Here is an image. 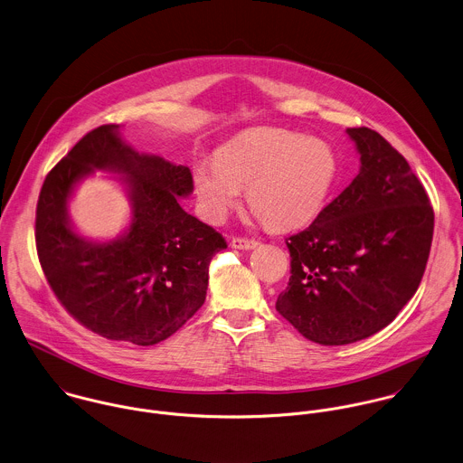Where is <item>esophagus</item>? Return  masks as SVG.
<instances>
[{
  "label": "esophagus",
  "instance_id": "obj_1",
  "mask_svg": "<svg viewBox=\"0 0 463 463\" xmlns=\"http://www.w3.org/2000/svg\"><path fill=\"white\" fill-rule=\"evenodd\" d=\"M232 249H241V250H249V249H256L258 241L256 240H249V238H232L231 240Z\"/></svg>",
  "mask_w": 463,
  "mask_h": 463
}]
</instances>
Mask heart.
Segmentation results:
<instances>
[{"mask_svg": "<svg viewBox=\"0 0 463 463\" xmlns=\"http://www.w3.org/2000/svg\"><path fill=\"white\" fill-rule=\"evenodd\" d=\"M329 143L279 128L245 132L194 166L193 181L207 220L222 223L247 189L250 209L272 229L311 222L336 181Z\"/></svg>", "mask_w": 463, "mask_h": 463, "instance_id": "heart-1", "label": "heart"}]
</instances>
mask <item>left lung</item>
I'll return each mask as SVG.
<instances>
[{"label": "left lung", "mask_w": 463, "mask_h": 463, "mask_svg": "<svg viewBox=\"0 0 463 463\" xmlns=\"http://www.w3.org/2000/svg\"><path fill=\"white\" fill-rule=\"evenodd\" d=\"M362 168L313 223L286 240L279 313L307 340L345 345L386 327L417 291L435 213L408 161L375 130L347 128Z\"/></svg>", "instance_id": "8db88e82"}]
</instances>
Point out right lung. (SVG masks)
Instances as JSON below:
<instances>
[{"instance_id": "1", "label": "right lung", "mask_w": 463, "mask_h": 463, "mask_svg": "<svg viewBox=\"0 0 463 463\" xmlns=\"http://www.w3.org/2000/svg\"><path fill=\"white\" fill-rule=\"evenodd\" d=\"M118 125L88 132L46 175L35 209V247L64 309L96 335L156 345L200 309L209 263L225 238L187 214L179 196L193 191L187 166L132 150ZM94 169L124 175L133 200L129 231L109 244L75 235L67 220L74 184Z\"/></svg>"}]
</instances>
